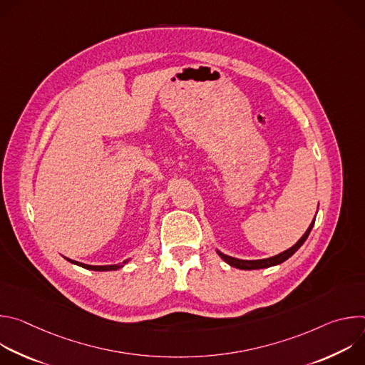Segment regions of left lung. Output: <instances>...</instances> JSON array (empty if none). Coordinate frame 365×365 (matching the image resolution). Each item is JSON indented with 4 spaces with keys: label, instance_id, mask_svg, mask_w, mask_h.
<instances>
[{
    "label": "left lung",
    "instance_id": "left-lung-1",
    "mask_svg": "<svg viewBox=\"0 0 365 365\" xmlns=\"http://www.w3.org/2000/svg\"><path fill=\"white\" fill-rule=\"evenodd\" d=\"M318 214V212H317ZM317 218V215H315ZM315 218L314 221L310 222L309 228L306 230V232L302 235V238L293 245L290 247L289 250L277 254V255H273V257H269V258H262V259H241V258H235V257H231V255H227L224 252H221L220 250H217L218 255L224 259V262L227 264H230L231 267H235V269H240V270H258V269H267V267H273V266H277V264H282L283 262H286L287 258H290L302 245L303 242L306 241V238L309 237L312 228H314V224H315Z\"/></svg>",
    "mask_w": 365,
    "mask_h": 365
}]
</instances>
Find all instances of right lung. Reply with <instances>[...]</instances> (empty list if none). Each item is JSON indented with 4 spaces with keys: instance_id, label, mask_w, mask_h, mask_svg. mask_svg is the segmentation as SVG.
Segmentation results:
<instances>
[{
    "instance_id": "1",
    "label": "right lung",
    "mask_w": 365,
    "mask_h": 365,
    "mask_svg": "<svg viewBox=\"0 0 365 365\" xmlns=\"http://www.w3.org/2000/svg\"><path fill=\"white\" fill-rule=\"evenodd\" d=\"M66 258V257H65ZM68 262H71L72 264H76L79 267H83L86 270H93V272H114V270H118V269H123L131 258L128 259H124L123 263H118V264H111V266H89V264H83V263H79V262H75V259H71V258H66Z\"/></svg>"
}]
</instances>
